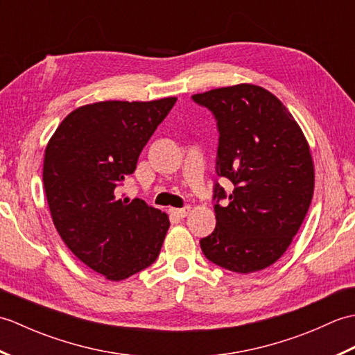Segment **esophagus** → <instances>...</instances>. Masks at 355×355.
Returning a JSON list of instances; mask_svg holds the SVG:
<instances>
[{
  "mask_svg": "<svg viewBox=\"0 0 355 355\" xmlns=\"http://www.w3.org/2000/svg\"><path fill=\"white\" fill-rule=\"evenodd\" d=\"M191 206H186V207H182V209H171V214H173L178 218H184L191 214Z\"/></svg>",
  "mask_w": 355,
  "mask_h": 355,
  "instance_id": "1",
  "label": "esophagus"
}]
</instances>
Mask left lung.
I'll use <instances>...</instances> for the list:
<instances>
[{"label": "left lung", "instance_id": "8db88e82", "mask_svg": "<svg viewBox=\"0 0 355 355\" xmlns=\"http://www.w3.org/2000/svg\"><path fill=\"white\" fill-rule=\"evenodd\" d=\"M220 130L216 173L233 191L225 205L215 186L216 227L200 241L209 261L236 273L270 267L302 225L314 191V162L302 128L268 89L238 84L193 94Z\"/></svg>", "mask_w": 355, "mask_h": 355}]
</instances>
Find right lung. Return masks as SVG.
I'll return each instance as SVG.
<instances>
[{
  "instance_id": "add662e5",
  "label": "right lung",
  "mask_w": 355,
  "mask_h": 355,
  "mask_svg": "<svg viewBox=\"0 0 355 355\" xmlns=\"http://www.w3.org/2000/svg\"><path fill=\"white\" fill-rule=\"evenodd\" d=\"M177 97L105 101L71 111L51 135L42 180L53 224L78 259L108 281L149 267L162 250L169 216L119 187Z\"/></svg>"
}]
</instances>
